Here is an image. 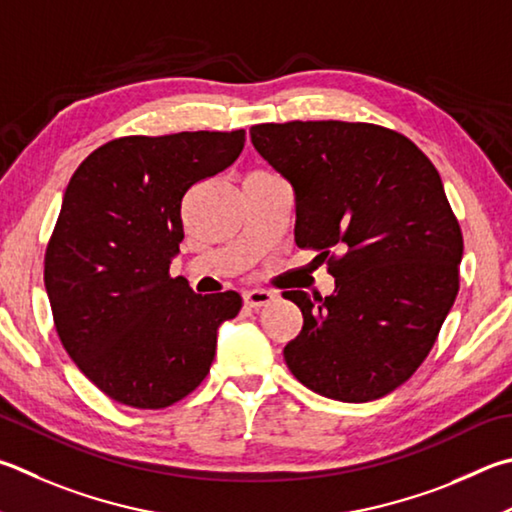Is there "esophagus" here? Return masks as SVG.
I'll list each match as a JSON object with an SVG mask.
<instances>
[{"mask_svg": "<svg viewBox=\"0 0 512 512\" xmlns=\"http://www.w3.org/2000/svg\"><path fill=\"white\" fill-rule=\"evenodd\" d=\"M275 300L273 291H266V288H253V291L244 293V304L250 306V309H262V306H268Z\"/></svg>", "mask_w": 512, "mask_h": 512, "instance_id": "34e87169", "label": "esophagus"}]
</instances>
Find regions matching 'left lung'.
I'll list each match as a JSON object with an SVG mask.
<instances>
[{"instance_id":"left-lung-1","label":"left lung","mask_w":512,"mask_h":512,"mask_svg":"<svg viewBox=\"0 0 512 512\" xmlns=\"http://www.w3.org/2000/svg\"><path fill=\"white\" fill-rule=\"evenodd\" d=\"M250 138L293 185L295 244L336 277L329 297L286 293L304 318L284 347L288 369L333 401L394 392L427 358L459 293L463 235L439 172L410 138L371 123H264Z\"/></svg>"}]
</instances>
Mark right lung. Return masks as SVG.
I'll use <instances>...</instances> for the list:
<instances>
[{
  "label": "right lung",
  "instance_id": "add662e5",
  "mask_svg": "<svg viewBox=\"0 0 512 512\" xmlns=\"http://www.w3.org/2000/svg\"><path fill=\"white\" fill-rule=\"evenodd\" d=\"M244 143V129L123 136L73 172L44 286L62 347L111 401L163 410L208 376L219 324L241 295L194 293L170 262L185 192L235 163Z\"/></svg>",
  "mask_w": 512,
  "mask_h": 512
}]
</instances>
